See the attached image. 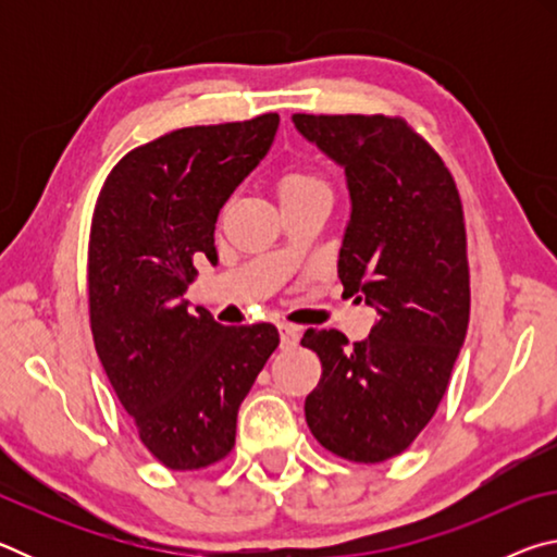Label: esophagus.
<instances>
[{
	"label": "esophagus",
	"instance_id": "esophagus-1",
	"mask_svg": "<svg viewBox=\"0 0 557 557\" xmlns=\"http://www.w3.org/2000/svg\"><path fill=\"white\" fill-rule=\"evenodd\" d=\"M297 342H299V326L282 322V324H280V344H282V348L295 346Z\"/></svg>",
	"mask_w": 557,
	"mask_h": 557
}]
</instances>
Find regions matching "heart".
<instances>
[{
	"label": "heart",
	"mask_w": 557,
	"mask_h": 557,
	"mask_svg": "<svg viewBox=\"0 0 557 557\" xmlns=\"http://www.w3.org/2000/svg\"><path fill=\"white\" fill-rule=\"evenodd\" d=\"M314 188H326L322 178H317L314 174L301 172V169H289L280 176V199L285 196H295V194H305V191H314Z\"/></svg>",
	"instance_id": "1"
}]
</instances>
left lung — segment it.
Returning a JSON list of instances; mask_svg holds the SVG:
<instances>
[{
    "label": "left lung",
    "instance_id": "1",
    "mask_svg": "<svg viewBox=\"0 0 557 557\" xmlns=\"http://www.w3.org/2000/svg\"><path fill=\"white\" fill-rule=\"evenodd\" d=\"M307 143L344 169L351 213L338 250L344 295L375 324L348 344L309 329L322 379L307 395L312 435L334 455L375 465L412 445L435 414L469 324L467 233L455 178L398 117L292 115Z\"/></svg>",
    "mask_w": 557,
    "mask_h": 557
}]
</instances>
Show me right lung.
I'll use <instances>...</instances> for the list:
<instances>
[{
    "label": "right lung",
    "mask_w": 557,
    "mask_h": 557,
    "mask_svg": "<svg viewBox=\"0 0 557 557\" xmlns=\"http://www.w3.org/2000/svg\"><path fill=\"white\" fill-rule=\"evenodd\" d=\"M277 125L268 112L132 149L92 215L96 351L139 440L169 469H203L228 455L240 403L280 344L272 324L223 326L184 299L196 260L219 262L215 219L270 152Z\"/></svg>",
    "instance_id": "1"
}]
</instances>
